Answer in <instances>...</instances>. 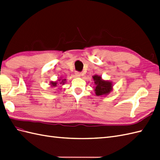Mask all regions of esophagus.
<instances>
[{"instance_id":"34e87169","label":"esophagus","mask_w":160,"mask_h":160,"mask_svg":"<svg viewBox=\"0 0 160 160\" xmlns=\"http://www.w3.org/2000/svg\"><path fill=\"white\" fill-rule=\"evenodd\" d=\"M75 76H76V77H80L81 74V72H80L75 71Z\"/></svg>"}]
</instances>
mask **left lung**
Here are the masks:
<instances>
[{"label":"left lung","mask_w":160,"mask_h":160,"mask_svg":"<svg viewBox=\"0 0 160 160\" xmlns=\"http://www.w3.org/2000/svg\"><path fill=\"white\" fill-rule=\"evenodd\" d=\"M93 81H95V84L96 85L95 92L96 96H102L107 95V93L112 90V83L111 82L107 81L102 80V78L100 76L95 75L93 77Z\"/></svg>","instance_id":"8db88e82"}]
</instances>
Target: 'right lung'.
Instances as JSON below:
<instances>
[{
	"mask_svg": "<svg viewBox=\"0 0 160 160\" xmlns=\"http://www.w3.org/2000/svg\"><path fill=\"white\" fill-rule=\"evenodd\" d=\"M65 81H66V79H62V81L60 83H62V84H64V83H65ZM57 82H52L51 83V84H52V87H56L57 86Z\"/></svg>",
	"mask_w": 160,
	"mask_h": 160,
	"instance_id": "1",
	"label": "right lung"
}]
</instances>
